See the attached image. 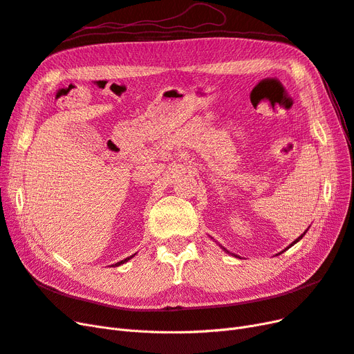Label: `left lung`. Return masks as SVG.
Masks as SVG:
<instances>
[{
  "mask_svg": "<svg viewBox=\"0 0 354 354\" xmlns=\"http://www.w3.org/2000/svg\"><path fill=\"white\" fill-rule=\"evenodd\" d=\"M306 232H307V230H306ZM306 232H304V233H303V234H301V236H299V238H298V239H297V241H294V242H292V243H291V245H289V246H292V245H294V243H297V242H298V241H299V239H301V238H303V236H304V234H306ZM289 246H288V248H289ZM288 248H286V250H288Z\"/></svg>",
  "mask_w": 354,
  "mask_h": 354,
  "instance_id": "8db88e82",
  "label": "left lung"
}]
</instances>
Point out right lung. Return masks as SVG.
<instances>
[{
	"label": "right lung",
	"instance_id": "1",
	"mask_svg": "<svg viewBox=\"0 0 354 354\" xmlns=\"http://www.w3.org/2000/svg\"><path fill=\"white\" fill-rule=\"evenodd\" d=\"M133 257V255H131ZM131 257H128V259H125V260H121V261H118L116 264H113V266H121V264H124V263H127L128 260H130L131 259Z\"/></svg>",
	"mask_w": 354,
	"mask_h": 354
}]
</instances>
